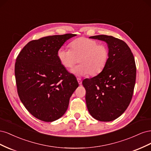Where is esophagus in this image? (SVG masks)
<instances>
[{
  "label": "esophagus",
  "mask_w": 151,
  "mask_h": 151,
  "mask_svg": "<svg viewBox=\"0 0 151 151\" xmlns=\"http://www.w3.org/2000/svg\"><path fill=\"white\" fill-rule=\"evenodd\" d=\"M77 81H78V83L79 84V85H81L82 84V80L80 78H77Z\"/></svg>",
  "instance_id": "34e87169"
}]
</instances>
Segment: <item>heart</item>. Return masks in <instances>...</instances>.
<instances>
[{"mask_svg": "<svg viewBox=\"0 0 151 151\" xmlns=\"http://www.w3.org/2000/svg\"><path fill=\"white\" fill-rule=\"evenodd\" d=\"M70 47L71 50L60 48L57 52V57L66 68H71L79 58V64L70 70L75 76L96 75L106 66L109 58L108 49L103 45H99L96 41L80 38L73 41Z\"/></svg>", "mask_w": 151, "mask_h": 151, "instance_id": "1", "label": "heart"}]
</instances>
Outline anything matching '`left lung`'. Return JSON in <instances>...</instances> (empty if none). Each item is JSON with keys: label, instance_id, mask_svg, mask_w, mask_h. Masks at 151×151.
Returning <instances> with one entry per match:
<instances>
[{"label": "left lung", "instance_id": "1", "mask_svg": "<svg viewBox=\"0 0 151 151\" xmlns=\"http://www.w3.org/2000/svg\"><path fill=\"white\" fill-rule=\"evenodd\" d=\"M89 38L106 42L109 58L99 74L83 81L87 108L96 120L111 122L121 116L131 101L136 79L134 57L125 42L112 36Z\"/></svg>", "mask_w": 151, "mask_h": 151}]
</instances>
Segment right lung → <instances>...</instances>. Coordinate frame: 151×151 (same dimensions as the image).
Returning <instances> with one entry per match:
<instances>
[{
  "label": "right lung",
  "mask_w": 151,
  "mask_h": 151,
  "mask_svg": "<svg viewBox=\"0 0 151 151\" xmlns=\"http://www.w3.org/2000/svg\"><path fill=\"white\" fill-rule=\"evenodd\" d=\"M76 35L48 36L31 41L16 58L18 95L27 110L40 120L52 122L62 117L79 86L76 77L57 57L66 41Z\"/></svg>",
  "instance_id": "right-lung-1"
}]
</instances>
